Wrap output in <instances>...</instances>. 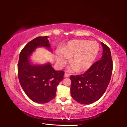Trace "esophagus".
Listing matches in <instances>:
<instances>
[{"label":"esophagus","mask_w":127,"mask_h":127,"mask_svg":"<svg viewBox=\"0 0 127 127\" xmlns=\"http://www.w3.org/2000/svg\"><path fill=\"white\" fill-rule=\"evenodd\" d=\"M70 76V74L67 73H65V74H64V77H69Z\"/></svg>","instance_id":"34e87169"}]
</instances>
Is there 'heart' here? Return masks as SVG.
<instances>
[{
  "mask_svg": "<svg viewBox=\"0 0 127 127\" xmlns=\"http://www.w3.org/2000/svg\"><path fill=\"white\" fill-rule=\"evenodd\" d=\"M99 51V45L96 41L87 40H74L69 42L62 48L61 53H57L58 61L64 66L70 58L73 65L71 70L78 72H85L91 67Z\"/></svg>",
  "mask_w": 127,
  "mask_h": 127,
  "instance_id": "b5f03b06",
  "label": "heart"
}]
</instances>
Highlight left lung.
I'll return each mask as SVG.
<instances>
[{"instance_id": "1", "label": "left lung", "mask_w": 127, "mask_h": 127, "mask_svg": "<svg viewBox=\"0 0 127 127\" xmlns=\"http://www.w3.org/2000/svg\"><path fill=\"white\" fill-rule=\"evenodd\" d=\"M103 48L101 59L95 62L85 73L72 75L70 94L81 104L88 105L97 101L105 93L113 72V63L110 49L101 42Z\"/></svg>"}]
</instances>
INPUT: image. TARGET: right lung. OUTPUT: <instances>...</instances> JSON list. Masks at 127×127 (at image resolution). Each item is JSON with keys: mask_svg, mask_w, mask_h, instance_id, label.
<instances>
[{"mask_svg": "<svg viewBox=\"0 0 127 127\" xmlns=\"http://www.w3.org/2000/svg\"><path fill=\"white\" fill-rule=\"evenodd\" d=\"M48 36H39L26 44L21 50L18 63L20 85L32 101L45 104L55 97L57 86L63 79L64 72L56 71L50 63L32 65L29 57L39 46L50 48Z\"/></svg>", "mask_w": 127, "mask_h": 127, "instance_id": "right-lung-1", "label": "right lung"}]
</instances>
